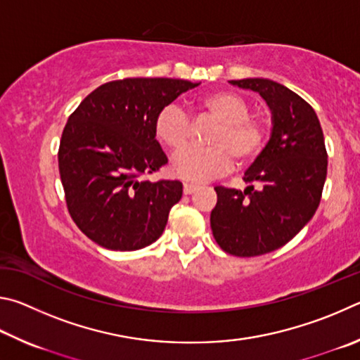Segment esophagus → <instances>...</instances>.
Returning a JSON list of instances; mask_svg holds the SVG:
<instances>
[{
  "instance_id": "1",
  "label": "esophagus",
  "mask_w": 360,
  "mask_h": 360,
  "mask_svg": "<svg viewBox=\"0 0 360 360\" xmlns=\"http://www.w3.org/2000/svg\"><path fill=\"white\" fill-rule=\"evenodd\" d=\"M196 190H198V186L193 185V184H185L184 185V193L185 194H193Z\"/></svg>"
}]
</instances>
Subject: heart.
Returning <instances> with one entry per match:
<instances>
[{
	"instance_id": "b5f03b06",
	"label": "heart",
	"mask_w": 360,
	"mask_h": 360,
	"mask_svg": "<svg viewBox=\"0 0 360 360\" xmlns=\"http://www.w3.org/2000/svg\"><path fill=\"white\" fill-rule=\"evenodd\" d=\"M194 112L215 122L207 148H190L176 155L172 174L181 180L204 181L228 172L234 164H248L262 153L269 141L267 123L251 115L247 98L231 90H219L196 101ZM155 136L170 151L190 143L191 122L179 107L167 105L155 118Z\"/></svg>"
}]
</instances>
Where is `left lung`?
Segmentation results:
<instances>
[{"label": "left lung", "instance_id": "left-lung-1", "mask_svg": "<svg viewBox=\"0 0 360 360\" xmlns=\"http://www.w3.org/2000/svg\"><path fill=\"white\" fill-rule=\"evenodd\" d=\"M257 91L272 110L270 141L243 175L247 190L215 186L213 237L238 257L270 253L286 245L313 218L327 175L324 134L316 112L285 85L269 79L231 80Z\"/></svg>", "mask_w": 360, "mask_h": 360}]
</instances>
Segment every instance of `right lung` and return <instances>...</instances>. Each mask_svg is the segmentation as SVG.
<instances>
[{
    "label": "right lung",
    "instance_id": "right-lung-1",
    "mask_svg": "<svg viewBox=\"0 0 360 360\" xmlns=\"http://www.w3.org/2000/svg\"><path fill=\"white\" fill-rule=\"evenodd\" d=\"M194 86L181 79L112 80L69 115L58 148L60 176L69 215L94 243L134 251L162 234L184 185L142 176L167 162L155 139L156 115Z\"/></svg>",
    "mask_w": 360,
    "mask_h": 360
}]
</instances>
